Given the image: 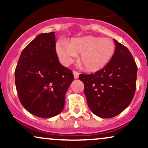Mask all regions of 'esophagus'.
<instances>
[{"label":"esophagus","mask_w":148,"mask_h":148,"mask_svg":"<svg viewBox=\"0 0 148 148\" xmlns=\"http://www.w3.org/2000/svg\"><path fill=\"white\" fill-rule=\"evenodd\" d=\"M73 74H74V79H78V78H79V71H77L74 70V71H73Z\"/></svg>","instance_id":"1"}]
</instances>
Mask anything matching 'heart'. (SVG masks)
Instances as JSON below:
<instances>
[{
    "mask_svg": "<svg viewBox=\"0 0 148 148\" xmlns=\"http://www.w3.org/2000/svg\"><path fill=\"white\" fill-rule=\"evenodd\" d=\"M115 50V44L112 39L91 36L73 38L69 44L58 43L56 53L60 61L67 66L81 53L80 60L86 69L98 71L103 69L110 61Z\"/></svg>",
    "mask_w": 148,
    "mask_h": 148,
    "instance_id": "heart-1",
    "label": "heart"
}]
</instances>
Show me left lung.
Segmentation results:
<instances>
[{"instance_id": "left-lung-1", "label": "left lung", "mask_w": 148, "mask_h": 148, "mask_svg": "<svg viewBox=\"0 0 148 148\" xmlns=\"http://www.w3.org/2000/svg\"><path fill=\"white\" fill-rule=\"evenodd\" d=\"M115 50L103 69L81 74L84 93L92 112L101 118L116 116L132 101L136 88L138 67L129 50L114 39Z\"/></svg>"}]
</instances>
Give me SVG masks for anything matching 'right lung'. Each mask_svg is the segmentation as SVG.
<instances>
[{
	"mask_svg": "<svg viewBox=\"0 0 148 148\" xmlns=\"http://www.w3.org/2000/svg\"><path fill=\"white\" fill-rule=\"evenodd\" d=\"M56 46L55 32L38 35L22 50L14 71L19 101L38 117L61 112L74 80L72 71L58 60Z\"/></svg>",
	"mask_w": 148,
	"mask_h": 148,
	"instance_id": "1",
	"label": "right lung"
}]
</instances>
